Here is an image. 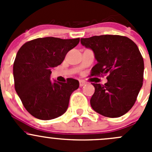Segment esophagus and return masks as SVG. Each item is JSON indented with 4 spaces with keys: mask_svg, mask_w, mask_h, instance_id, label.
Masks as SVG:
<instances>
[{
    "mask_svg": "<svg viewBox=\"0 0 152 152\" xmlns=\"http://www.w3.org/2000/svg\"><path fill=\"white\" fill-rule=\"evenodd\" d=\"M85 82L83 80H79V86L80 87H83L84 85H85Z\"/></svg>",
    "mask_w": 152,
    "mask_h": 152,
    "instance_id": "esophagus-1",
    "label": "esophagus"
}]
</instances>
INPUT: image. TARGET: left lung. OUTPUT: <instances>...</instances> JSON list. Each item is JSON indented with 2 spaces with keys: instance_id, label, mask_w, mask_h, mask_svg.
<instances>
[{
  "instance_id": "obj_1",
  "label": "left lung",
  "mask_w": 152,
  "mask_h": 152,
  "mask_svg": "<svg viewBox=\"0 0 152 152\" xmlns=\"http://www.w3.org/2000/svg\"><path fill=\"white\" fill-rule=\"evenodd\" d=\"M81 43L93 50L97 60L90 76H107L104 85L93 83L92 108L105 117L124 115L134 104L142 86L144 62L138 47L121 35L82 38Z\"/></svg>"
}]
</instances>
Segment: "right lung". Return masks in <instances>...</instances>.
Segmentation results:
<instances>
[{
  "label": "right lung",
  "instance_id": "right-lung-1",
  "mask_svg": "<svg viewBox=\"0 0 152 152\" xmlns=\"http://www.w3.org/2000/svg\"><path fill=\"white\" fill-rule=\"evenodd\" d=\"M79 38H37L28 41L18 51L13 65L15 88L26 110L40 120H51L66 112L71 93L79 88L76 79L52 83L53 67L61 65Z\"/></svg>",
  "mask_w": 152,
  "mask_h": 152
}]
</instances>
